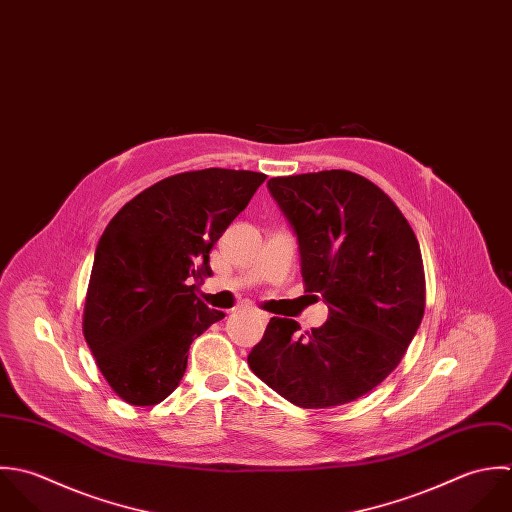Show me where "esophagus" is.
I'll return each mask as SVG.
<instances>
[{
	"mask_svg": "<svg viewBox=\"0 0 512 512\" xmlns=\"http://www.w3.org/2000/svg\"><path fill=\"white\" fill-rule=\"evenodd\" d=\"M256 316H258L262 322H268V318H270L266 312H260V310H256Z\"/></svg>",
	"mask_w": 512,
	"mask_h": 512,
	"instance_id": "1",
	"label": "esophagus"
}]
</instances>
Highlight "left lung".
<instances>
[{"instance_id":"8db88e82","label":"left lung","mask_w":512,"mask_h":512,"mask_svg":"<svg viewBox=\"0 0 512 512\" xmlns=\"http://www.w3.org/2000/svg\"><path fill=\"white\" fill-rule=\"evenodd\" d=\"M292 224L306 292L330 308L324 326L272 318L250 369L298 407L326 409L377 387L403 359L425 312L417 236L397 204L349 171L268 180Z\"/></svg>"}]
</instances>
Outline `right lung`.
Segmentation results:
<instances>
[{
	"mask_svg": "<svg viewBox=\"0 0 512 512\" xmlns=\"http://www.w3.org/2000/svg\"><path fill=\"white\" fill-rule=\"evenodd\" d=\"M266 174L204 169L169 176L107 224L91 270L83 336L111 389L137 407L178 387L188 347L224 312L194 294L210 250Z\"/></svg>",
	"mask_w": 512,
	"mask_h": 512,
	"instance_id": "1",
	"label": "right lung"
}]
</instances>
